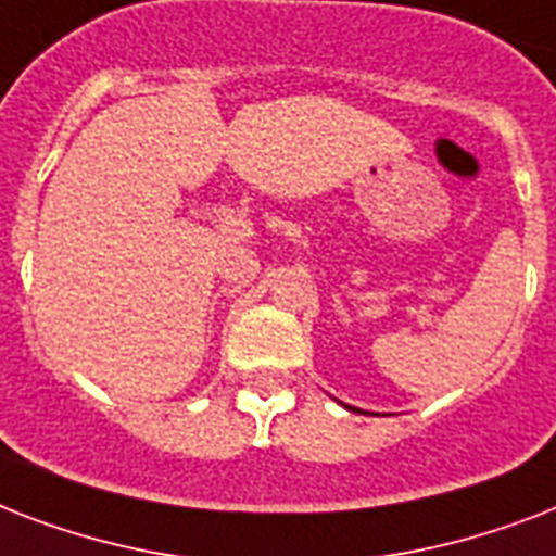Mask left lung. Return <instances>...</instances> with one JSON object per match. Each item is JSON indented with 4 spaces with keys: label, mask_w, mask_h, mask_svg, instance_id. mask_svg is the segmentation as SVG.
Segmentation results:
<instances>
[{
    "label": "left lung",
    "mask_w": 556,
    "mask_h": 556,
    "mask_svg": "<svg viewBox=\"0 0 556 556\" xmlns=\"http://www.w3.org/2000/svg\"><path fill=\"white\" fill-rule=\"evenodd\" d=\"M346 409H355V406H346ZM357 413H361V409H357Z\"/></svg>",
    "instance_id": "obj_1"
}]
</instances>
